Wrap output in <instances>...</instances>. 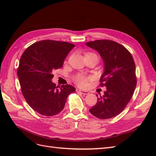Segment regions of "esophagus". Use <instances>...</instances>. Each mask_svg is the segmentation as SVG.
Masks as SVG:
<instances>
[{"mask_svg": "<svg viewBox=\"0 0 156 156\" xmlns=\"http://www.w3.org/2000/svg\"><path fill=\"white\" fill-rule=\"evenodd\" d=\"M76 91L77 92H81L83 94H84V95H87V94H89V92L87 91V90H81V89H77Z\"/></svg>", "mask_w": 156, "mask_h": 156, "instance_id": "obj_1", "label": "esophagus"}]
</instances>
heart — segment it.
I'll list each match as a JSON object with an SVG mask.
<instances>
[{
	"mask_svg": "<svg viewBox=\"0 0 156 156\" xmlns=\"http://www.w3.org/2000/svg\"><path fill=\"white\" fill-rule=\"evenodd\" d=\"M95 55L92 53H87L85 54V55ZM74 81L76 83L77 85L80 87H84L87 84L88 77H86L85 75L83 74H77L74 77Z\"/></svg>",
	"mask_w": 156,
	"mask_h": 156,
	"instance_id": "1",
	"label": "heart"
}]
</instances>
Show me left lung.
I'll return each instance as SVG.
<instances>
[{"mask_svg": "<svg viewBox=\"0 0 156 156\" xmlns=\"http://www.w3.org/2000/svg\"><path fill=\"white\" fill-rule=\"evenodd\" d=\"M86 45L96 50L104 62L100 85L107 88L90 112L102 120L111 119L124 109L133 95L136 77L133 56L125 47L114 41L99 40Z\"/></svg>", "mask_w": 156, "mask_h": 156, "instance_id": "obj_1", "label": "left lung"}]
</instances>
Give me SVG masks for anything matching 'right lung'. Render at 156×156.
<instances>
[{"mask_svg": "<svg viewBox=\"0 0 156 156\" xmlns=\"http://www.w3.org/2000/svg\"><path fill=\"white\" fill-rule=\"evenodd\" d=\"M74 47L66 41L41 40L29 46L21 56L17 73L23 96L42 115H57L63 110L69 94L75 91L70 84L58 87L51 81L52 72L62 67Z\"/></svg>", "mask_w": 156, "mask_h": 156, "instance_id": "right-lung-1", "label": "right lung"}]
</instances>
